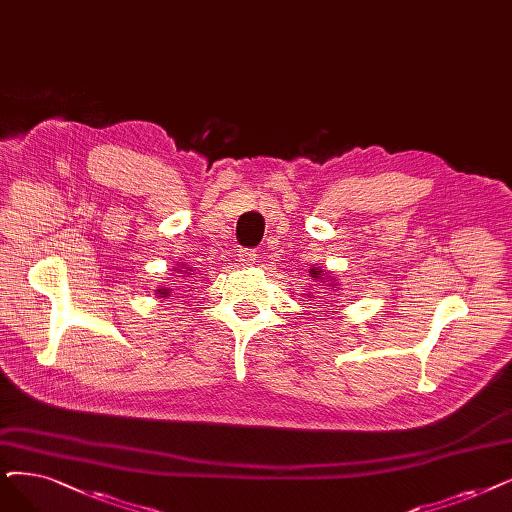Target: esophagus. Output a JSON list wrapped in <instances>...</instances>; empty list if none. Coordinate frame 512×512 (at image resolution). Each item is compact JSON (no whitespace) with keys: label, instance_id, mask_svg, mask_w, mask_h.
I'll list each match as a JSON object with an SVG mask.
<instances>
[{"label":"esophagus","instance_id":"34e87169","mask_svg":"<svg viewBox=\"0 0 512 512\" xmlns=\"http://www.w3.org/2000/svg\"><path fill=\"white\" fill-rule=\"evenodd\" d=\"M260 258V254L256 250H241L239 252V262L245 264V267H252V264H256Z\"/></svg>","mask_w":512,"mask_h":512}]
</instances>
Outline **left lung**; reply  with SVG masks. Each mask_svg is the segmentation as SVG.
Masks as SVG:
<instances>
[{"instance_id": "left-lung-1", "label": "left lung", "mask_w": 512, "mask_h": 512, "mask_svg": "<svg viewBox=\"0 0 512 512\" xmlns=\"http://www.w3.org/2000/svg\"><path fill=\"white\" fill-rule=\"evenodd\" d=\"M319 275H321V271H319V269H311V277H315L317 281H321L323 277H319ZM327 281H330V279H327ZM321 285H332V288H334V283H325V281H321ZM332 288H330V290H332ZM330 302H332V300H330ZM330 302L321 304V300H319V302H317V306H321V309H327V304H330ZM330 311H332V309H330Z\"/></svg>"}]
</instances>
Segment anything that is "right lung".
Wrapping results in <instances>:
<instances>
[{
    "instance_id": "right-lung-1",
    "label": "right lung",
    "mask_w": 512,
    "mask_h": 512,
    "mask_svg": "<svg viewBox=\"0 0 512 512\" xmlns=\"http://www.w3.org/2000/svg\"><path fill=\"white\" fill-rule=\"evenodd\" d=\"M157 292L161 294V298H166V296H168V290H163V288H161V290H157Z\"/></svg>"
}]
</instances>
